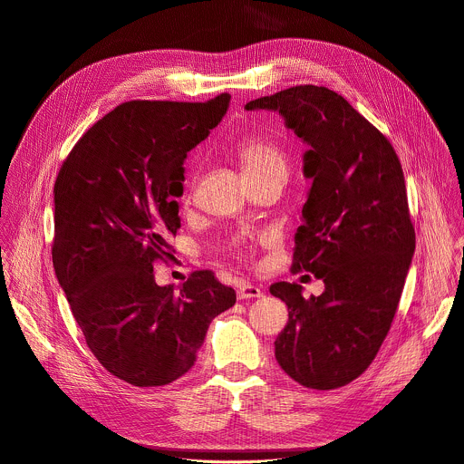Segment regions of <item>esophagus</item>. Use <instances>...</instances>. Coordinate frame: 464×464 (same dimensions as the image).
I'll return each mask as SVG.
<instances>
[{
    "instance_id": "34e87169",
    "label": "esophagus",
    "mask_w": 464,
    "mask_h": 464,
    "mask_svg": "<svg viewBox=\"0 0 464 464\" xmlns=\"http://www.w3.org/2000/svg\"><path fill=\"white\" fill-rule=\"evenodd\" d=\"M237 297L238 299H253V297H262V290L255 285H249V283H244L240 285V288L237 290Z\"/></svg>"
}]
</instances>
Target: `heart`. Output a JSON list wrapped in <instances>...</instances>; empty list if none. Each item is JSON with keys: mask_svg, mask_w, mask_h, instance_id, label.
<instances>
[{"mask_svg": "<svg viewBox=\"0 0 464 464\" xmlns=\"http://www.w3.org/2000/svg\"><path fill=\"white\" fill-rule=\"evenodd\" d=\"M235 152L247 178H256L276 170L286 172V156L277 145L264 138L246 136L237 141ZM235 246L238 253H246V244L242 240H237Z\"/></svg>", "mask_w": 464, "mask_h": 464, "instance_id": "obj_1", "label": "heart"}]
</instances>
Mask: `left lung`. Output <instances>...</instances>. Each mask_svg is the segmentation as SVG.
I'll list each match as a JSON object with an SVG mask.
<instances>
[{
  "label": "left lung",
  "mask_w": 464,
  "mask_h": 464,
  "mask_svg": "<svg viewBox=\"0 0 464 464\" xmlns=\"http://www.w3.org/2000/svg\"><path fill=\"white\" fill-rule=\"evenodd\" d=\"M247 111H277L308 147L312 179L295 233L292 272L324 283L321 295L276 283L288 306L276 340L281 369L310 389H336L374 360L399 306L415 253L402 165L387 138L342 95L295 86L249 101Z\"/></svg>",
  "instance_id": "8db88e82"
}]
</instances>
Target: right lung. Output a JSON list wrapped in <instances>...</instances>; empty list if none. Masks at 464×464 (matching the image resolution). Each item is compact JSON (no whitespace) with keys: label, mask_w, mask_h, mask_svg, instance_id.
<instances>
[{"label":"right lung","mask_w":464,"mask_h":464,"mask_svg":"<svg viewBox=\"0 0 464 464\" xmlns=\"http://www.w3.org/2000/svg\"><path fill=\"white\" fill-rule=\"evenodd\" d=\"M208 102L130 101L97 121L54 181L53 266L88 347L113 376L167 385L196 362L209 323L237 301L213 272L160 286L179 229L183 161L222 121Z\"/></svg>","instance_id":"1"}]
</instances>
